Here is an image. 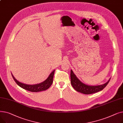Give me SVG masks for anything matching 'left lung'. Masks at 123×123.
Returning a JSON list of instances; mask_svg holds the SVG:
<instances>
[{
    "label": "left lung",
    "instance_id": "left-lung-1",
    "mask_svg": "<svg viewBox=\"0 0 123 123\" xmlns=\"http://www.w3.org/2000/svg\"><path fill=\"white\" fill-rule=\"evenodd\" d=\"M71 83L73 88L76 91L84 94H91L101 91L108 85L110 79L104 84L98 86H89L81 82L76 75L74 74L73 71L71 70Z\"/></svg>",
    "mask_w": 123,
    "mask_h": 123
}]
</instances>
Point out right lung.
<instances>
[{"instance_id": "add662e5", "label": "right lung", "mask_w": 123, "mask_h": 123, "mask_svg": "<svg viewBox=\"0 0 123 123\" xmlns=\"http://www.w3.org/2000/svg\"><path fill=\"white\" fill-rule=\"evenodd\" d=\"M54 72H55V70H54L52 72L51 74L49 75L47 79L46 80H45L44 82L39 84H38L32 85L25 84L22 83L18 81L14 78V76L12 75V74L11 75L14 80L19 86H20L22 88L25 90H26L27 91H29L30 92H40V91L46 90L48 89L51 86V85L52 84V83H53V79Z\"/></svg>"}]
</instances>
